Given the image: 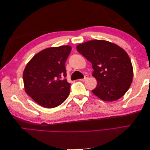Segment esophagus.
<instances>
[{"mask_svg": "<svg viewBox=\"0 0 150 150\" xmlns=\"http://www.w3.org/2000/svg\"><path fill=\"white\" fill-rule=\"evenodd\" d=\"M88 78H89V76H88V75H86L83 79H79V80L81 81H86V79H88Z\"/></svg>", "mask_w": 150, "mask_h": 150, "instance_id": "obj_1", "label": "esophagus"}]
</instances>
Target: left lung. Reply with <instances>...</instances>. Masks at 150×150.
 Wrapping results in <instances>:
<instances>
[{
  "label": "left lung",
  "instance_id": "obj_1",
  "mask_svg": "<svg viewBox=\"0 0 150 150\" xmlns=\"http://www.w3.org/2000/svg\"><path fill=\"white\" fill-rule=\"evenodd\" d=\"M93 65L97 86L92 93L103 101H113L123 96L133 81V69L124 49L103 40H93L76 47Z\"/></svg>",
  "mask_w": 150,
  "mask_h": 150
}]
</instances>
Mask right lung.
Returning a JSON list of instances; mask_svg holds the SVG:
<instances>
[{
    "label": "right lung",
    "instance_id": "obj_1",
    "mask_svg": "<svg viewBox=\"0 0 150 150\" xmlns=\"http://www.w3.org/2000/svg\"><path fill=\"white\" fill-rule=\"evenodd\" d=\"M71 49L69 46L47 48L35 54L27 64L23 73L25 91L41 106L57 107L69 96L71 84L64 79L65 63Z\"/></svg>",
    "mask_w": 150,
    "mask_h": 150
}]
</instances>
